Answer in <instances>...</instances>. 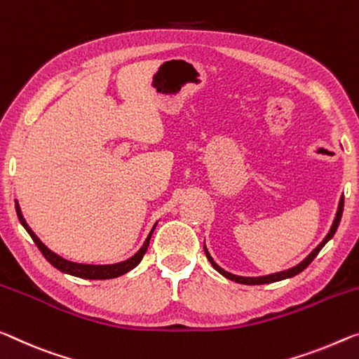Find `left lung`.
Here are the masks:
<instances>
[{"instance_id": "8db88e82", "label": "left lung", "mask_w": 359, "mask_h": 359, "mask_svg": "<svg viewBox=\"0 0 359 359\" xmlns=\"http://www.w3.org/2000/svg\"><path fill=\"white\" fill-rule=\"evenodd\" d=\"M341 212H344V196L340 197V202H339V208H337V213H335V218H334V223H332V226H330V229H329V233H327V236L324 237L323 239V242L321 244H319L316 249H314L310 255H308L305 260L303 262H300L299 264H297V266H294V268H289V269H285V271H279V273H273V274H266V276H258V278H245V276H236V274H233V273H228V271H224V269L222 268V266H218L217 263H215V260L212 258V255L210 253H208V250H207V247L203 245V250H205V255H207V258H208V262L212 263V266L217 269V271L222 274V276H224L226 279H231V280H234V283H239V284H247V285H255V284H271V283H276V280H283V279H287V278H294V276H297L299 273H302L303 269H305L308 264H310L314 258H316V255L319 253V250L323 249L324 245L327 244V242L332 239L334 237V234H335V231H337V228H339V223H340V218H341Z\"/></svg>"}]
</instances>
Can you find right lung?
Returning a JSON list of instances; mask_svg holds the SVG:
<instances>
[{
	"label": "right lung",
	"instance_id": "obj_1",
	"mask_svg": "<svg viewBox=\"0 0 359 359\" xmlns=\"http://www.w3.org/2000/svg\"><path fill=\"white\" fill-rule=\"evenodd\" d=\"M15 212H18L20 224L24 226L27 233L30 234L33 242H35V245L43 253V257H45L54 268H57L59 271L67 273L70 276H76V278H81V279H114V278H118V276L131 271V269L136 268L137 264H140V262L142 260V257H144V253L147 252L149 241H151V236H152L154 229H156V226H157V223L154 224V228L151 229V233H149L147 239L144 241V244H142L141 249L137 250L133 257L128 258V260L120 262V263H114V264H83V263H75V262L65 260V258L59 257L57 253L49 250L48 247L43 244L40 239H38V236L33 233L30 226L27 224L24 215H22V212H20V207H19L18 201H15Z\"/></svg>",
	"mask_w": 359,
	"mask_h": 359
}]
</instances>
